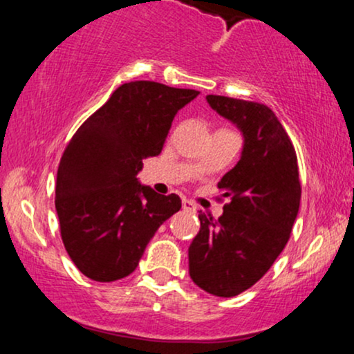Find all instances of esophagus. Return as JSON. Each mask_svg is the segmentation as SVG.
I'll use <instances>...</instances> for the list:
<instances>
[{
  "instance_id": "esophagus-1",
  "label": "esophagus",
  "mask_w": 354,
  "mask_h": 354,
  "mask_svg": "<svg viewBox=\"0 0 354 354\" xmlns=\"http://www.w3.org/2000/svg\"><path fill=\"white\" fill-rule=\"evenodd\" d=\"M183 209L188 211V213H196V205L189 200H183Z\"/></svg>"
}]
</instances>
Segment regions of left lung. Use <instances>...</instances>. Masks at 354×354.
Segmentation results:
<instances>
[{
  "instance_id": "1",
  "label": "left lung",
  "mask_w": 354,
  "mask_h": 354,
  "mask_svg": "<svg viewBox=\"0 0 354 354\" xmlns=\"http://www.w3.org/2000/svg\"><path fill=\"white\" fill-rule=\"evenodd\" d=\"M209 106L243 133L241 158L218 188L230 198L218 219L200 213L189 245V276L214 296H236L266 274L290 239L301 185L298 158L266 104L208 95Z\"/></svg>"
}]
</instances>
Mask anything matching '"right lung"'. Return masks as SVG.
Returning <instances> with one entry per match:
<instances>
[{
	"instance_id": "right-lung-1",
	"label": "right lung",
	"mask_w": 354,
	"mask_h": 354,
	"mask_svg": "<svg viewBox=\"0 0 354 354\" xmlns=\"http://www.w3.org/2000/svg\"><path fill=\"white\" fill-rule=\"evenodd\" d=\"M198 95L154 81L124 83L71 138L55 205L63 245L84 276L109 283L131 274L156 230L180 211L178 194L154 193L136 174Z\"/></svg>"
}]
</instances>
